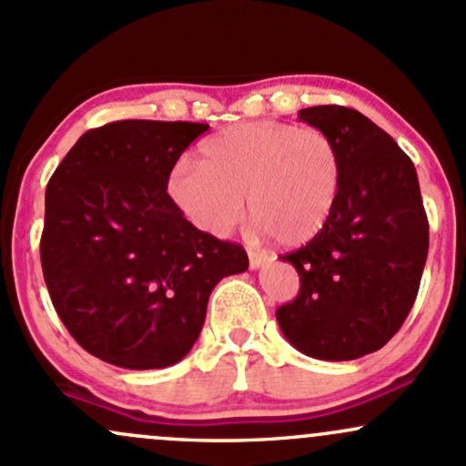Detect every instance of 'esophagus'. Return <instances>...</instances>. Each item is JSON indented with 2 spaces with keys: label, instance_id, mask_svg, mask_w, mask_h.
Returning a JSON list of instances; mask_svg holds the SVG:
<instances>
[{
  "label": "esophagus",
  "instance_id": "34e87169",
  "mask_svg": "<svg viewBox=\"0 0 466 466\" xmlns=\"http://www.w3.org/2000/svg\"><path fill=\"white\" fill-rule=\"evenodd\" d=\"M248 257H249V268L252 269L263 268V265L268 263V254L258 252V249H254V248H248Z\"/></svg>",
  "mask_w": 466,
  "mask_h": 466
}]
</instances>
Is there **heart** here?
<instances>
[{
	"label": "heart",
	"mask_w": 466,
	"mask_h": 466,
	"mask_svg": "<svg viewBox=\"0 0 466 466\" xmlns=\"http://www.w3.org/2000/svg\"><path fill=\"white\" fill-rule=\"evenodd\" d=\"M340 181V152L327 132L254 121L208 139L198 163H178L167 192L194 228L218 238L241 221L248 197L254 229L296 245L320 232Z\"/></svg>",
	"instance_id": "b5f03b06"
}]
</instances>
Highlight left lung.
<instances>
[{"label":"left lung","mask_w":466,"mask_h":466,"mask_svg":"<svg viewBox=\"0 0 466 466\" xmlns=\"http://www.w3.org/2000/svg\"><path fill=\"white\" fill-rule=\"evenodd\" d=\"M299 119L334 139L342 181L323 229L280 258L300 289L276 320L300 354L356 360L385 347L416 300L429 252L420 186L411 158L358 110L314 106Z\"/></svg>","instance_id":"1"}]
</instances>
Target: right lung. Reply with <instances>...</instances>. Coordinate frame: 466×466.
Here are the masks:
<instances>
[{"mask_svg":"<svg viewBox=\"0 0 466 466\" xmlns=\"http://www.w3.org/2000/svg\"><path fill=\"white\" fill-rule=\"evenodd\" d=\"M127 119L88 130L46 187L42 268L61 323L92 356L163 370L187 356L212 289L241 274V245L187 221L167 178L208 130Z\"/></svg>","mask_w":466,"mask_h":466,"instance_id":"1","label":"right lung"}]
</instances>
